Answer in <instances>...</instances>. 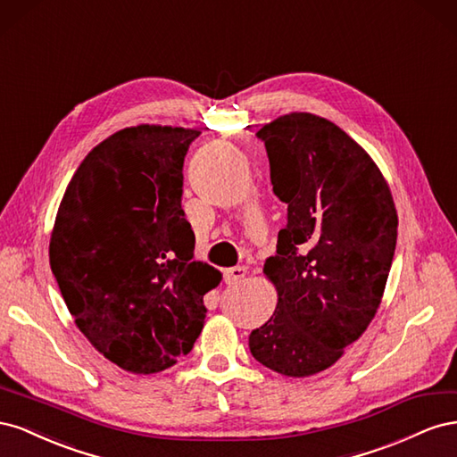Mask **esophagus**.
I'll use <instances>...</instances> for the list:
<instances>
[{"label":"esophagus","instance_id":"1","mask_svg":"<svg viewBox=\"0 0 457 457\" xmlns=\"http://www.w3.org/2000/svg\"><path fill=\"white\" fill-rule=\"evenodd\" d=\"M247 274V269L245 267H232V269H227L225 270V282L227 284H237L240 282L244 276Z\"/></svg>","mask_w":457,"mask_h":457}]
</instances>
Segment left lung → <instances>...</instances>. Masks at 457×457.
<instances>
[{
  "mask_svg": "<svg viewBox=\"0 0 457 457\" xmlns=\"http://www.w3.org/2000/svg\"><path fill=\"white\" fill-rule=\"evenodd\" d=\"M257 137L287 223L262 267L278 303L250 334V351L276 373L309 378L334 366L376 316L398 215L376 162L329 120L284 114Z\"/></svg>",
  "mask_w": 457,
  "mask_h": 457,
  "instance_id": "left-lung-1",
  "label": "left lung"
}]
</instances>
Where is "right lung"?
Instances as JSON below:
<instances>
[{
    "instance_id": "1",
    "label": "right lung",
    "mask_w": 457,
    "mask_h": 457,
    "mask_svg": "<svg viewBox=\"0 0 457 457\" xmlns=\"http://www.w3.org/2000/svg\"><path fill=\"white\" fill-rule=\"evenodd\" d=\"M198 129H120L79 163L61 200L49 262L93 347L131 373H158L190 353L204 295L220 272L195 261L183 163Z\"/></svg>"
}]
</instances>
